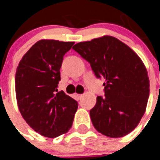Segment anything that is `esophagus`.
Returning a JSON list of instances; mask_svg holds the SVG:
<instances>
[{
  "mask_svg": "<svg viewBox=\"0 0 160 160\" xmlns=\"http://www.w3.org/2000/svg\"><path fill=\"white\" fill-rule=\"evenodd\" d=\"M75 96H76V97H77L78 100H80V99L83 97V95L82 94H75Z\"/></svg>",
  "mask_w": 160,
  "mask_h": 160,
  "instance_id": "1",
  "label": "esophagus"
}]
</instances>
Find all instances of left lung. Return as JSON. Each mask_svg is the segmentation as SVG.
I'll use <instances>...</instances> for the list:
<instances>
[{
    "label": "left lung",
    "instance_id": "8db88e82",
    "mask_svg": "<svg viewBox=\"0 0 160 160\" xmlns=\"http://www.w3.org/2000/svg\"><path fill=\"white\" fill-rule=\"evenodd\" d=\"M72 48L90 64L96 78L105 80V96H97L90 110L95 128L111 138L130 133L143 117L149 97L143 61L127 44L110 36L80 42Z\"/></svg>",
    "mask_w": 160,
    "mask_h": 160
}]
</instances>
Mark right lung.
<instances>
[{"instance_id": "1", "label": "right lung", "mask_w": 160, "mask_h": 160, "mask_svg": "<svg viewBox=\"0 0 160 160\" xmlns=\"http://www.w3.org/2000/svg\"><path fill=\"white\" fill-rule=\"evenodd\" d=\"M74 42L41 40L20 61L15 77L16 96L26 123L41 136L55 138L71 128L78 103L57 92L63 58Z\"/></svg>"}]
</instances>
